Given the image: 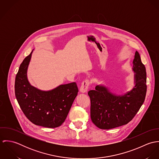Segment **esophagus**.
<instances>
[{"mask_svg":"<svg viewBox=\"0 0 159 159\" xmlns=\"http://www.w3.org/2000/svg\"><path fill=\"white\" fill-rule=\"evenodd\" d=\"M89 86V81L88 80H86L83 81L82 82L80 91L82 93H86L88 89Z\"/></svg>","mask_w":159,"mask_h":159,"instance_id":"esophagus-1","label":"esophagus"}]
</instances>
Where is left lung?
<instances>
[{"instance_id": "obj_1", "label": "left lung", "mask_w": 159, "mask_h": 159, "mask_svg": "<svg viewBox=\"0 0 159 159\" xmlns=\"http://www.w3.org/2000/svg\"><path fill=\"white\" fill-rule=\"evenodd\" d=\"M132 70L135 73V86L124 94H114L102 84L88 92L91 120L99 129L108 130L128 124L144 103L147 91L146 71L138 51Z\"/></svg>"}]
</instances>
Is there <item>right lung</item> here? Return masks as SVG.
I'll return each mask as SVG.
<instances>
[{
    "label": "right lung",
    "instance_id": "right-lung-1",
    "mask_svg": "<svg viewBox=\"0 0 159 159\" xmlns=\"http://www.w3.org/2000/svg\"><path fill=\"white\" fill-rule=\"evenodd\" d=\"M33 50L24 59L16 74L15 96L23 113L30 122L39 126L56 128L65 121L78 89L75 82L47 91L32 86L27 73Z\"/></svg>",
    "mask_w": 159,
    "mask_h": 159
}]
</instances>
